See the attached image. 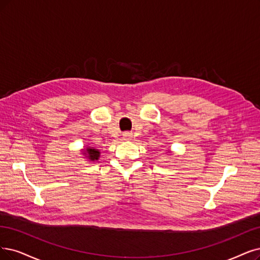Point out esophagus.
I'll list each match as a JSON object with an SVG mask.
<instances>
[{"label":"esophagus","instance_id":"34e87169","mask_svg":"<svg viewBox=\"0 0 260 260\" xmlns=\"http://www.w3.org/2000/svg\"><path fill=\"white\" fill-rule=\"evenodd\" d=\"M132 137H133L132 133H124V134H123V139H124V140H131Z\"/></svg>","mask_w":260,"mask_h":260}]
</instances>
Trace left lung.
<instances>
[{
    "instance_id": "obj_1",
    "label": "left lung",
    "mask_w": 260,
    "mask_h": 260,
    "mask_svg": "<svg viewBox=\"0 0 260 260\" xmlns=\"http://www.w3.org/2000/svg\"><path fill=\"white\" fill-rule=\"evenodd\" d=\"M168 152H169V151H168Z\"/></svg>"
}]
</instances>
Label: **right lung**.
<instances>
[{"mask_svg": "<svg viewBox=\"0 0 260 260\" xmlns=\"http://www.w3.org/2000/svg\"><path fill=\"white\" fill-rule=\"evenodd\" d=\"M81 154L85 159L95 162L96 160L100 159L101 151L99 149H95L94 147H86L85 149H82Z\"/></svg>", "mask_w": 260, "mask_h": 260, "instance_id": "obj_1", "label": "right lung"}]
</instances>
